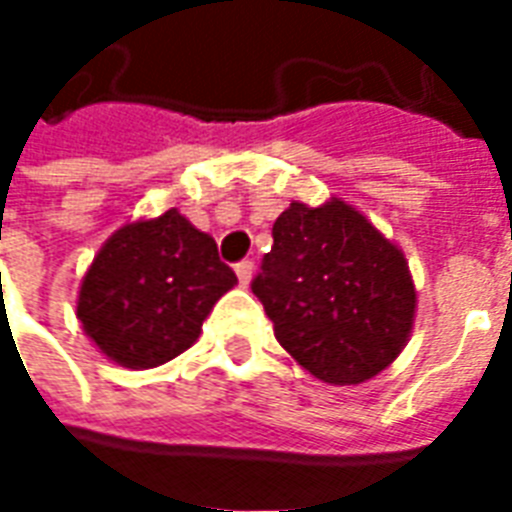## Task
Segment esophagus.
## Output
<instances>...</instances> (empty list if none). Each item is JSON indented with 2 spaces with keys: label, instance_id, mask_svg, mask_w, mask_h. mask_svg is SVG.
Returning <instances> with one entry per match:
<instances>
[{
  "label": "esophagus",
  "instance_id": "obj_1",
  "mask_svg": "<svg viewBox=\"0 0 512 512\" xmlns=\"http://www.w3.org/2000/svg\"><path fill=\"white\" fill-rule=\"evenodd\" d=\"M235 274H238V282H241L244 288H249V282L255 277V263H252V260H241V263L235 266Z\"/></svg>",
  "mask_w": 512,
  "mask_h": 512
}]
</instances>
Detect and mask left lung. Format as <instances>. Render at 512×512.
Instances as JSON below:
<instances>
[{
  "instance_id": "obj_1",
  "label": "left lung",
  "mask_w": 512,
  "mask_h": 512,
  "mask_svg": "<svg viewBox=\"0 0 512 512\" xmlns=\"http://www.w3.org/2000/svg\"><path fill=\"white\" fill-rule=\"evenodd\" d=\"M252 293L279 345L332 386L365 384L406 348L417 288L403 249L340 197L290 202Z\"/></svg>"
}]
</instances>
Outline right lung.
<instances>
[{"mask_svg": "<svg viewBox=\"0 0 512 512\" xmlns=\"http://www.w3.org/2000/svg\"><path fill=\"white\" fill-rule=\"evenodd\" d=\"M235 285L211 235L169 208L106 238L82 277L76 318L109 362L150 370L197 343L213 304Z\"/></svg>", "mask_w": 512, "mask_h": 512, "instance_id": "obj_1", "label": "right lung"}]
</instances>
